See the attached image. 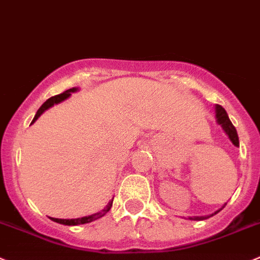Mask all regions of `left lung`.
I'll use <instances>...</instances> for the list:
<instances>
[{
	"label": "left lung",
	"instance_id": "left-lung-1",
	"mask_svg": "<svg viewBox=\"0 0 260 260\" xmlns=\"http://www.w3.org/2000/svg\"><path fill=\"white\" fill-rule=\"evenodd\" d=\"M215 118H216V123H217L218 125H221V128L223 129V132L226 133V136H228L229 138H230V141L233 142V145L235 146V147H239V136H238V132H236V128L234 127L233 123H231L230 118H229L228 113H226V110L223 109L221 105L216 104L215 105ZM226 206L225 205L222 206V207L220 208V210L215 211L213 213H211V215H207V216H193V217H188V220H193V221H202V220H207V218L212 217V216H215L216 213L220 212L221 210H222L223 207Z\"/></svg>",
	"mask_w": 260,
	"mask_h": 260
}]
</instances>
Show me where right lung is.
Here are the masks:
<instances>
[{"label": "right lung", "instance_id": "1", "mask_svg": "<svg viewBox=\"0 0 260 260\" xmlns=\"http://www.w3.org/2000/svg\"><path fill=\"white\" fill-rule=\"evenodd\" d=\"M79 87H72V89H69L66 90L64 92H62V94L59 95H55V96H52L50 99H48L47 102L44 103V104L42 105V107L38 109L37 114H35L34 119H32L31 124L35 122V120L38 119V118L40 117V115L43 114V113L45 112V110H48L49 108H52L53 105L55 104H59V103H62L63 100L69 99L70 96H71V94H74V92H77L79 91ZM112 205H113V200L109 201V203L107 205V207L103 208L102 211H99V212L94 213V215H90V216H85V217H80V218H71V220H66V218H53L50 217V220L54 221V222L57 223H62V225H67V226H76V225H84V223H89V222H92V221L98 220V218L103 217L104 215H107L108 212H109V210L112 208Z\"/></svg>", "mask_w": 260, "mask_h": 260}]
</instances>
